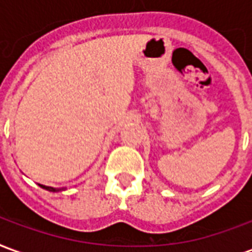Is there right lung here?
Wrapping results in <instances>:
<instances>
[{"label": "right lung", "instance_id": "add662e5", "mask_svg": "<svg viewBox=\"0 0 252 252\" xmlns=\"http://www.w3.org/2000/svg\"><path fill=\"white\" fill-rule=\"evenodd\" d=\"M43 189H47V190H51V191H57V189H54V188H50V186H44V185H40Z\"/></svg>", "mask_w": 252, "mask_h": 252}]
</instances>
